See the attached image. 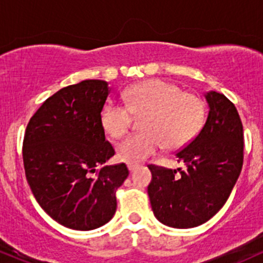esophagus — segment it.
Masks as SVG:
<instances>
[{
  "mask_svg": "<svg viewBox=\"0 0 263 263\" xmlns=\"http://www.w3.org/2000/svg\"><path fill=\"white\" fill-rule=\"evenodd\" d=\"M138 167H140V165H138V164H135V163H127V168H128V171H129V172H134V171H136V170H137Z\"/></svg>",
  "mask_w": 263,
  "mask_h": 263,
  "instance_id": "34e87169",
  "label": "esophagus"
}]
</instances>
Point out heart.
Masks as SVG:
<instances>
[{"mask_svg": "<svg viewBox=\"0 0 263 263\" xmlns=\"http://www.w3.org/2000/svg\"><path fill=\"white\" fill-rule=\"evenodd\" d=\"M125 104L108 102L102 108V128L112 138L127 132L132 115L142 117L144 131L129 135L117 146V157L127 163L143 162L163 146L170 149L182 148L199 134L205 120L201 99L183 92L176 84L153 79L136 84L122 93Z\"/></svg>", "mask_w": 263, "mask_h": 263, "instance_id": "1", "label": "heart"}]
</instances>
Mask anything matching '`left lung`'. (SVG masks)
<instances>
[{
    "mask_svg": "<svg viewBox=\"0 0 263 263\" xmlns=\"http://www.w3.org/2000/svg\"><path fill=\"white\" fill-rule=\"evenodd\" d=\"M209 114L204 127L177 161L186 170L149 165L148 195L153 214L176 229L195 228L213 218L230 197L243 162L242 122L222 93H205Z\"/></svg>",
    "mask_w": 263,
    "mask_h": 263,
    "instance_id": "1",
    "label": "left lung"
}]
</instances>
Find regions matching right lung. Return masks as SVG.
<instances>
[{"mask_svg": "<svg viewBox=\"0 0 263 263\" xmlns=\"http://www.w3.org/2000/svg\"><path fill=\"white\" fill-rule=\"evenodd\" d=\"M110 91L104 80L63 87L26 128L23 164L33 195L50 218L73 230L110 221L116 190L128 177L125 163L105 165L115 155L100 122Z\"/></svg>", "mask_w": 263, "mask_h": 263, "instance_id": "add662e5", "label": "right lung"}]
</instances>
